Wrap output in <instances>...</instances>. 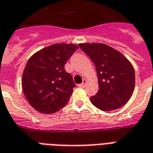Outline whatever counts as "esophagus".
<instances>
[{
    "label": "esophagus",
    "mask_w": 153,
    "mask_h": 153,
    "mask_svg": "<svg viewBox=\"0 0 153 153\" xmlns=\"http://www.w3.org/2000/svg\"><path fill=\"white\" fill-rule=\"evenodd\" d=\"M86 84H87V80L86 79H83V83H81V84H79V86L80 88H83V87L86 86Z\"/></svg>",
    "instance_id": "34e87169"
}]
</instances>
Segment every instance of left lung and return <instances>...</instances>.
I'll list each match as a JSON object with an SVG mask.
<instances>
[{
    "mask_svg": "<svg viewBox=\"0 0 153 153\" xmlns=\"http://www.w3.org/2000/svg\"><path fill=\"white\" fill-rule=\"evenodd\" d=\"M79 46L96 67L99 90L90 97L93 105L104 111L125 106L134 89V70L129 60L106 44L80 43Z\"/></svg>",
    "mask_w": 153,
    "mask_h": 153,
    "instance_id": "1",
    "label": "left lung"
}]
</instances>
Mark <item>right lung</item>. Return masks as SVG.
I'll use <instances>...</instances> for the list:
<instances>
[{
  "label": "right lung",
  "instance_id": "1",
  "mask_svg": "<svg viewBox=\"0 0 153 153\" xmlns=\"http://www.w3.org/2000/svg\"><path fill=\"white\" fill-rule=\"evenodd\" d=\"M79 48L75 44H53L38 51L28 59L23 73L22 88L36 111L56 112L69 102L75 87L65 65Z\"/></svg>",
  "mask_w": 153,
  "mask_h": 153
}]
</instances>
